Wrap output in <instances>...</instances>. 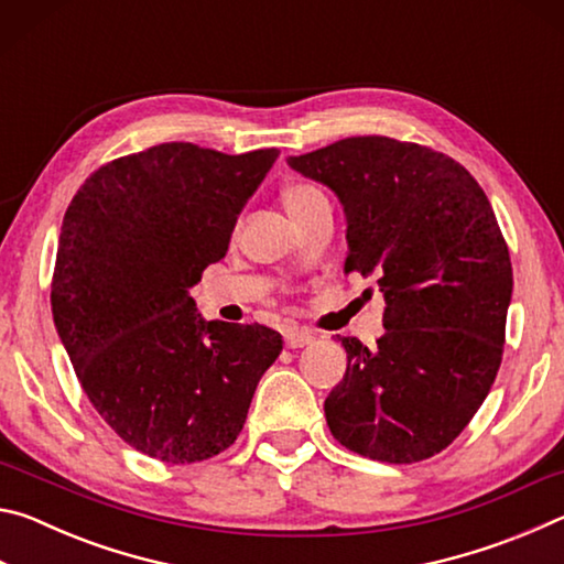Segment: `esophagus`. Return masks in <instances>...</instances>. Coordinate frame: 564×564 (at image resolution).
Returning a JSON list of instances; mask_svg holds the SVG:
<instances>
[{"instance_id": "34e87169", "label": "esophagus", "mask_w": 564, "mask_h": 564, "mask_svg": "<svg viewBox=\"0 0 564 564\" xmlns=\"http://www.w3.org/2000/svg\"><path fill=\"white\" fill-rule=\"evenodd\" d=\"M313 343V333L311 330H289L285 333V346L289 348H303Z\"/></svg>"}]
</instances>
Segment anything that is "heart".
Wrapping results in <instances>:
<instances>
[{
  "mask_svg": "<svg viewBox=\"0 0 564 564\" xmlns=\"http://www.w3.org/2000/svg\"><path fill=\"white\" fill-rule=\"evenodd\" d=\"M281 198H283V206L289 208V214L295 218V216L303 212V208H308L313 202H318V198H323V194H321L316 186L303 184V181H295V184L283 186Z\"/></svg>",
  "mask_w": 564,
  "mask_h": 564,
  "instance_id": "obj_1",
  "label": "heart"
}]
</instances>
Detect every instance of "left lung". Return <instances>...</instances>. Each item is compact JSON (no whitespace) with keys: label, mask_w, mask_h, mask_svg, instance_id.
<instances>
[{"label":"left lung","mask_w":564,"mask_h":564,"mask_svg":"<svg viewBox=\"0 0 564 564\" xmlns=\"http://www.w3.org/2000/svg\"><path fill=\"white\" fill-rule=\"evenodd\" d=\"M330 186L348 221L346 273L386 299L376 348L340 338L348 368L326 398L336 441L380 463H420L465 431L498 376L512 263L470 171L431 147L350 137L291 156Z\"/></svg>","instance_id":"8db88e82"}]
</instances>
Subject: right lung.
<instances>
[{
  "instance_id": "right-lung-1",
  "label": "right lung",
  "mask_w": 564,
  "mask_h": 564,
  "mask_svg": "<svg viewBox=\"0 0 564 564\" xmlns=\"http://www.w3.org/2000/svg\"><path fill=\"white\" fill-rule=\"evenodd\" d=\"M275 159L169 141L99 166L66 208L56 333L97 413L154 460L202 463L234 445L283 350L259 323L202 321L188 295Z\"/></svg>"
}]
</instances>
